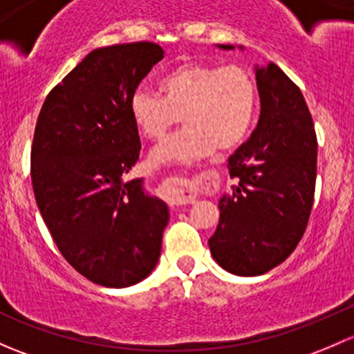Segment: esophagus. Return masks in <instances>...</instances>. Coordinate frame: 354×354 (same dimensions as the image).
I'll return each instance as SVG.
<instances>
[{
  "label": "esophagus",
  "mask_w": 354,
  "mask_h": 354,
  "mask_svg": "<svg viewBox=\"0 0 354 354\" xmlns=\"http://www.w3.org/2000/svg\"><path fill=\"white\" fill-rule=\"evenodd\" d=\"M213 184L211 174H201L194 177H169L163 185L167 201L176 206H185L192 204L198 199L199 192Z\"/></svg>",
  "instance_id": "esophagus-1"
}]
</instances>
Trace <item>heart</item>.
<instances>
[{
  "instance_id": "b5f03b06",
  "label": "heart",
  "mask_w": 354,
  "mask_h": 354,
  "mask_svg": "<svg viewBox=\"0 0 354 354\" xmlns=\"http://www.w3.org/2000/svg\"><path fill=\"white\" fill-rule=\"evenodd\" d=\"M158 90L160 97L138 90L129 104L134 126L147 140H162L180 118L185 122L153 151L156 165L191 163L216 148L235 150L256 122L257 83L240 64L182 63L160 78Z\"/></svg>"
}]
</instances>
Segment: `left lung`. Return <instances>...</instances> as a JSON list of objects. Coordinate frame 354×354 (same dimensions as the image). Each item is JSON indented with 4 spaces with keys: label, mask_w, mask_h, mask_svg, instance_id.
Wrapping results in <instances>:
<instances>
[{
    "label": "left lung",
    "mask_w": 354,
    "mask_h": 354,
    "mask_svg": "<svg viewBox=\"0 0 354 354\" xmlns=\"http://www.w3.org/2000/svg\"><path fill=\"white\" fill-rule=\"evenodd\" d=\"M256 80L261 118L228 158L236 184L218 203L220 221L207 240L214 261L236 276L264 274L286 261L315 194L317 136L300 88L274 63L256 66Z\"/></svg>",
    "instance_id": "obj_1"
}]
</instances>
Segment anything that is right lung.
Instances as JSON below:
<instances>
[{
	"instance_id": "add662e5",
	"label": "right lung",
	"mask_w": 354,
	"mask_h": 354,
	"mask_svg": "<svg viewBox=\"0 0 354 354\" xmlns=\"http://www.w3.org/2000/svg\"><path fill=\"white\" fill-rule=\"evenodd\" d=\"M163 57L153 42L92 50L44 102L34 133L35 201L57 249L90 281H143L162 252L169 207L141 178L126 180L141 141L131 97Z\"/></svg>"
}]
</instances>
